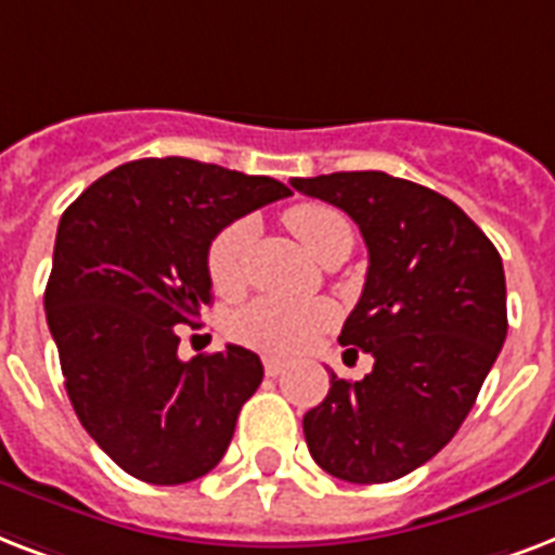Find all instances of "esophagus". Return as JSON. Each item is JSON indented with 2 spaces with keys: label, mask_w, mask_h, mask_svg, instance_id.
Instances as JSON below:
<instances>
[{
  "label": "esophagus",
  "mask_w": 555,
  "mask_h": 555,
  "mask_svg": "<svg viewBox=\"0 0 555 555\" xmlns=\"http://www.w3.org/2000/svg\"><path fill=\"white\" fill-rule=\"evenodd\" d=\"M263 371L266 376H281V373L286 371V362L278 359V356H263Z\"/></svg>",
  "instance_id": "obj_1"
}]
</instances>
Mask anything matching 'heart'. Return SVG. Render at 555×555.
<instances>
[{
  "label": "heart",
  "instance_id": "heart-1",
  "mask_svg": "<svg viewBox=\"0 0 555 555\" xmlns=\"http://www.w3.org/2000/svg\"><path fill=\"white\" fill-rule=\"evenodd\" d=\"M286 225L304 243L312 257L350 240L353 229L341 210L330 208L324 202H300L286 210ZM251 243V222L240 219L231 222L214 237L208 248L210 283L222 295H237L246 283V255ZM333 307L324 300H286L274 295H260L248 300L237 315L231 318V336L240 345L255 347L263 353H298L312 345L326 326L333 324Z\"/></svg>",
  "mask_w": 555,
  "mask_h": 555
}]
</instances>
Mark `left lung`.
<instances>
[{"label":"left lung","instance_id":"8db88e82","mask_svg":"<svg viewBox=\"0 0 555 555\" xmlns=\"http://www.w3.org/2000/svg\"><path fill=\"white\" fill-rule=\"evenodd\" d=\"M336 205L367 246V281L338 341L373 356L359 382L330 376L304 416L312 461L347 483H388L431 461L478 399L506 338L498 248L452 199L382 170L292 179Z\"/></svg>","mask_w":555,"mask_h":555}]
</instances>
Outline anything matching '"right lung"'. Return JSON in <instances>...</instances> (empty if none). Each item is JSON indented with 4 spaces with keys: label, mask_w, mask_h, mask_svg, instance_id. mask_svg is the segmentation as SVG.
I'll return each instance as SVG.
<instances>
[{
    "label": "right lung",
    "mask_w": 555,
    "mask_h": 555,
    "mask_svg": "<svg viewBox=\"0 0 555 555\" xmlns=\"http://www.w3.org/2000/svg\"><path fill=\"white\" fill-rule=\"evenodd\" d=\"M269 176L139 158L89 184L57 225L46 318L77 420L127 475L176 487L208 475L260 356L229 345L179 359L176 326L210 304L208 248L234 219L289 196Z\"/></svg>",
    "instance_id": "obj_1"
}]
</instances>
